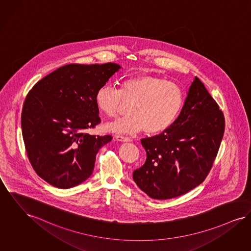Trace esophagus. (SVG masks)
<instances>
[{"label":"esophagus","instance_id":"1","mask_svg":"<svg viewBox=\"0 0 251 251\" xmlns=\"http://www.w3.org/2000/svg\"><path fill=\"white\" fill-rule=\"evenodd\" d=\"M114 138H115V139H117L118 141H122V142H129V141L132 140L130 138L124 137V136H119V135H116Z\"/></svg>","mask_w":251,"mask_h":251}]
</instances>
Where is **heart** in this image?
Instances as JSON below:
<instances>
[{"label": "heart", "instance_id": "1", "mask_svg": "<svg viewBox=\"0 0 251 251\" xmlns=\"http://www.w3.org/2000/svg\"><path fill=\"white\" fill-rule=\"evenodd\" d=\"M123 100L133 102L131 115L108 123L107 131L132 134L144 130L149 135H158L176 121L184 104V94L175 83L153 75H139L121 81L119 90L103 85L95 96L98 109L108 117L118 113Z\"/></svg>", "mask_w": 251, "mask_h": 251}]
</instances>
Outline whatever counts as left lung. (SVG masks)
Listing matches in <instances>:
<instances>
[{
  "label": "left lung",
  "mask_w": 251,
  "mask_h": 251,
  "mask_svg": "<svg viewBox=\"0 0 251 251\" xmlns=\"http://www.w3.org/2000/svg\"><path fill=\"white\" fill-rule=\"evenodd\" d=\"M225 127L223 113L195 77L176 121L167 131L141 139L147 158L133 172L153 199H170L201 184L212 167Z\"/></svg>",
  "instance_id": "left-lung-1"
}]
</instances>
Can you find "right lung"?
Wrapping results in <instances>:
<instances>
[{"label":"right lung","instance_id":"obj_1","mask_svg":"<svg viewBox=\"0 0 251 251\" xmlns=\"http://www.w3.org/2000/svg\"><path fill=\"white\" fill-rule=\"evenodd\" d=\"M120 69L116 63L62 66L28 92L22 136L31 166L49 184L69 189L92 175L98 151L112 139L87 133L100 123L95 96Z\"/></svg>","mask_w":251,"mask_h":251}]
</instances>
